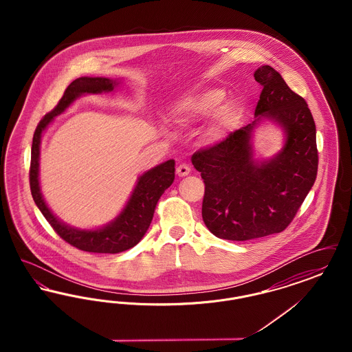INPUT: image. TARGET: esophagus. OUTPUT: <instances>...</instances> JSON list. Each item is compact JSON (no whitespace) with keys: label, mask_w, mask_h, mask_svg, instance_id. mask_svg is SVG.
Here are the masks:
<instances>
[{"label":"esophagus","mask_w":352,"mask_h":352,"mask_svg":"<svg viewBox=\"0 0 352 352\" xmlns=\"http://www.w3.org/2000/svg\"><path fill=\"white\" fill-rule=\"evenodd\" d=\"M190 173H191V168H190L188 165H186V164H182V165H179V166L177 168V174H178V177H181V178L188 175Z\"/></svg>","instance_id":"34e87169"}]
</instances>
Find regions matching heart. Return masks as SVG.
<instances>
[{
  "label": "heart",
  "mask_w": 352,
  "mask_h": 352,
  "mask_svg": "<svg viewBox=\"0 0 352 352\" xmlns=\"http://www.w3.org/2000/svg\"><path fill=\"white\" fill-rule=\"evenodd\" d=\"M226 98L223 89L206 88L181 96L168 107V118L181 131L192 129L207 118H211L201 135L204 146H217L227 141L240 121V108L228 102L221 105Z\"/></svg>",
  "instance_id": "b5f03b06"
}]
</instances>
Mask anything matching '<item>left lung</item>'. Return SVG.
I'll return each instance as SVG.
<instances>
[{
	"instance_id": "obj_1",
	"label": "left lung",
	"mask_w": 352,
	"mask_h": 352,
	"mask_svg": "<svg viewBox=\"0 0 352 352\" xmlns=\"http://www.w3.org/2000/svg\"><path fill=\"white\" fill-rule=\"evenodd\" d=\"M263 85L252 124L191 161L206 184L201 218L219 239L245 241L283 232L311 190L318 171L316 122L306 101L270 66L254 71ZM270 120L285 133L282 151L254 158L252 135Z\"/></svg>"
}]
</instances>
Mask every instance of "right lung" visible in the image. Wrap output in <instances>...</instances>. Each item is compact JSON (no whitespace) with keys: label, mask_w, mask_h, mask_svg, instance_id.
<instances>
[{"label":"right lung","mask_w":352,"mask_h":352,"mask_svg":"<svg viewBox=\"0 0 352 352\" xmlns=\"http://www.w3.org/2000/svg\"><path fill=\"white\" fill-rule=\"evenodd\" d=\"M121 83L120 79L89 78L82 76L75 79L65 91L63 98L49 115L41 120L33 137L32 165H30V188L34 201L43 217L50 223L55 232L68 244L78 250L94 253H120L133 248L151 226L157 201L175 178V161L168 160L145 171L137 179L133 191L120 211L118 217L98 228H78L69 226L58 218L43 198L39 184V157L42 135L46 132L54 118L63 112L84 95H101L113 92Z\"/></svg>","instance_id":"right-lung-1"}]
</instances>
